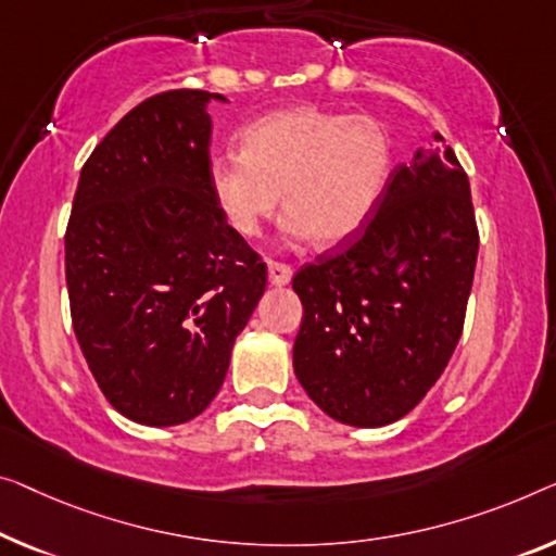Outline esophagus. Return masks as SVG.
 I'll use <instances>...</instances> for the list:
<instances>
[{
	"instance_id": "esophagus-1",
	"label": "esophagus",
	"mask_w": 556,
	"mask_h": 556,
	"mask_svg": "<svg viewBox=\"0 0 556 556\" xmlns=\"http://www.w3.org/2000/svg\"><path fill=\"white\" fill-rule=\"evenodd\" d=\"M267 271H269V285H275V287H285L292 281V267H289V264L269 262Z\"/></svg>"
}]
</instances>
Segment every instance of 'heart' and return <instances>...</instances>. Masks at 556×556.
<instances>
[{"mask_svg": "<svg viewBox=\"0 0 556 556\" xmlns=\"http://www.w3.org/2000/svg\"><path fill=\"white\" fill-rule=\"evenodd\" d=\"M392 167L384 127L369 117L289 106L239 135V156H214L210 192L227 225L254 237L279 206L294 237L344 244L367 225Z\"/></svg>", "mask_w": 556, "mask_h": 556, "instance_id": "obj_1", "label": "heart"}]
</instances>
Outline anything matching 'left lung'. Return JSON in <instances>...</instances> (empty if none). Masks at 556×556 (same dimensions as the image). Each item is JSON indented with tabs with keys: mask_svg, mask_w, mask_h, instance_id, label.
Listing matches in <instances>:
<instances>
[{
	"mask_svg": "<svg viewBox=\"0 0 556 556\" xmlns=\"http://www.w3.org/2000/svg\"><path fill=\"white\" fill-rule=\"evenodd\" d=\"M434 139L389 174L362 231L292 279L304 306L294 375L342 425L402 419L462 337L479 231L467 174Z\"/></svg>",
	"mask_w": 556,
	"mask_h": 556,
	"instance_id": "left-lung-1",
	"label": "left lung"
}]
</instances>
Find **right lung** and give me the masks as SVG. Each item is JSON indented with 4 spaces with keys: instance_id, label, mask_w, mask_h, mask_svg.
<instances>
[{
    "instance_id": "1",
    "label": "right lung",
    "mask_w": 556,
    "mask_h": 556,
    "mask_svg": "<svg viewBox=\"0 0 556 556\" xmlns=\"http://www.w3.org/2000/svg\"><path fill=\"white\" fill-rule=\"evenodd\" d=\"M212 99L227 102L172 89L124 114L81 167L64 235L81 354L112 407L147 427L210 407L267 287L210 192Z\"/></svg>"
}]
</instances>
